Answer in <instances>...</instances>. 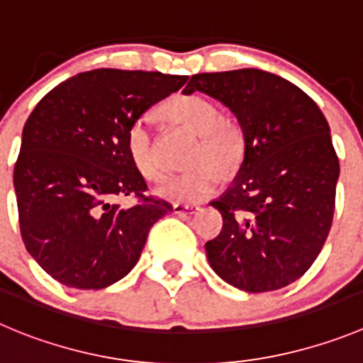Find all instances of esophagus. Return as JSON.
Returning <instances> with one entry per match:
<instances>
[{"instance_id":"obj_1","label":"esophagus","mask_w":363,"mask_h":363,"mask_svg":"<svg viewBox=\"0 0 363 363\" xmlns=\"http://www.w3.org/2000/svg\"><path fill=\"white\" fill-rule=\"evenodd\" d=\"M197 211L199 206L195 204H182V202H175L174 204V213H177V215H193Z\"/></svg>"}]
</instances>
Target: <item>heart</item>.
Segmentation results:
<instances>
[{"mask_svg": "<svg viewBox=\"0 0 363 363\" xmlns=\"http://www.w3.org/2000/svg\"><path fill=\"white\" fill-rule=\"evenodd\" d=\"M162 113L175 123L199 135L191 152V170L172 175L157 188L161 197L177 202H199L209 197L229 172L242 161L245 134L238 121L222 116L215 104L201 94H177L162 104ZM127 148L132 162L143 177L159 181L164 164L159 157L152 120L148 114L135 118L127 132Z\"/></svg>", "mask_w": 363, "mask_h": 363, "instance_id": "b5f03b06", "label": "heart"}]
</instances>
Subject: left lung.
Returning <instances> with one entry per match:
<instances>
[{
  "label": "left lung",
  "mask_w": 363,
  "mask_h": 363,
  "mask_svg": "<svg viewBox=\"0 0 363 363\" xmlns=\"http://www.w3.org/2000/svg\"><path fill=\"white\" fill-rule=\"evenodd\" d=\"M195 91L231 109L245 152L231 188L213 208L223 225L206 243L211 269L250 294L299 279L330 235L338 157L323 111L289 80L262 69L193 74Z\"/></svg>",
  "instance_id": "1"
}]
</instances>
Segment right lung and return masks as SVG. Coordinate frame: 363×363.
Wrapping results in <instances>:
<instances>
[{"label":"right lung","instance_id":"1","mask_svg":"<svg viewBox=\"0 0 363 363\" xmlns=\"http://www.w3.org/2000/svg\"><path fill=\"white\" fill-rule=\"evenodd\" d=\"M188 77L93 69L53 87L26 120L13 166L26 250L59 283L100 290L138 263L150 228L174 211L148 197L127 132L135 118L181 89ZM138 202L121 208L116 196Z\"/></svg>","mask_w":363,"mask_h":363}]
</instances>
